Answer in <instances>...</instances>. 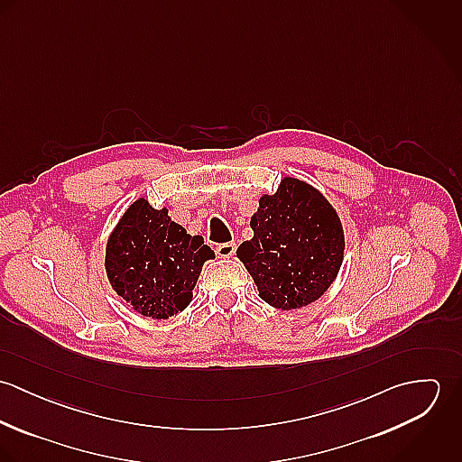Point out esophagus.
I'll use <instances>...</instances> for the list:
<instances>
[{
  "label": "esophagus",
  "instance_id": "obj_1",
  "mask_svg": "<svg viewBox=\"0 0 462 462\" xmlns=\"http://www.w3.org/2000/svg\"><path fill=\"white\" fill-rule=\"evenodd\" d=\"M215 253H217L218 258H231L236 253V244H233V242L220 244V245H217Z\"/></svg>",
  "mask_w": 462,
  "mask_h": 462
}]
</instances>
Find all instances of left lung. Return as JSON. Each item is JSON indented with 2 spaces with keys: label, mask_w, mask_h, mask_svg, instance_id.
Wrapping results in <instances>:
<instances>
[{
  "label": "left lung",
  "mask_w": 462,
  "mask_h": 462,
  "mask_svg": "<svg viewBox=\"0 0 462 462\" xmlns=\"http://www.w3.org/2000/svg\"><path fill=\"white\" fill-rule=\"evenodd\" d=\"M251 227L254 236L236 256L264 302L297 310L328 291L343 262L345 238L334 208L319 190L284 178L273 196L260 199Z\"/></svg>",
  "instance_id": "1"
}]
</instances>
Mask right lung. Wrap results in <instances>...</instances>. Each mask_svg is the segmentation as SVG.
<instances>
[{
    "mask_svg": "<svg viewBox=\"0 0 462 462\" xmlns=\"http://www.w3.org/2000/svg\"><path fill=\"white\" fill-rule=\"evenodd\" d=\"M215 253L145 199L126 209L106 244L112 288L143 317L169 319L192 302L206 260Z\"/></svg>",
    "mask_w": 462,
    "mask_h": 462,
    "instance_id": "1",
    "label": "right lung"
}]
</instances>
